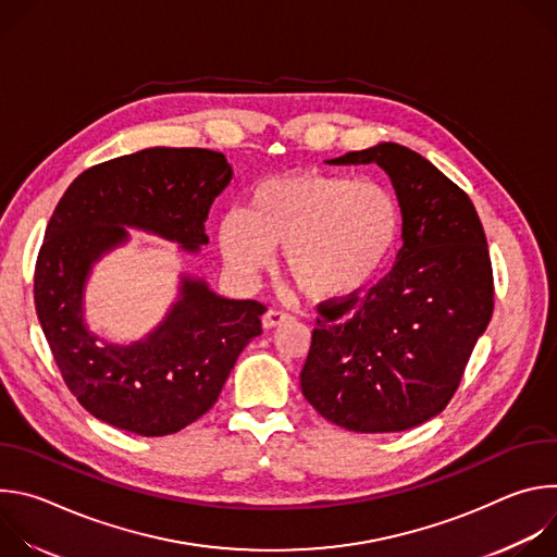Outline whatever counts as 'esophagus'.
Wrapping results in <instances>:
<instances>
[{
  "mask_svg": "<svg viewBox=\"0 0 557 557\" xmlns=\"http://www.w3.org/2000/svg\"><path fill=\"white\" fill-rule=\"evenodd\" d=\"M293 314L290 312H284V310H277V308H271L264 312L262 317V324L264 329H275V326H282L284 322H290Z\"/></svg>",
  "mask_w": 557,
  "mask_h": 557,
  "instance_id": "34e87169",
  "label": "esophagus"
}]
</instances>
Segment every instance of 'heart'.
<instances>
[{
	"label": "heart",
	"mask_w": 557,
	"mask_h": 557,
	"mask_svg": "<svg viewBox=\"0 0 557 557\" xmlns=\"http://www.w3.org/2000/svg\"><path fill=\"white\" fill-rule=\"evenodd\" d=\"M401 222V205L385 185L293 172L260 183L247 211H226L218 245L224 262L243 275L264 271L284 247V269L297 290L333 301L374 277L399 243Z\"/></svg>",
	"instance_id": "b5f03b06"
}]
</instances>
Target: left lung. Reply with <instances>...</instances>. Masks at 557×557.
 Segmentation results:
<instances>
[{
	"label": "left lung",
	"instance_id": "1",
	"mask_svg": "<svg viewBox=\"0 0 557 557\" xmlns=\"http://www.w3.org/2000/svg\"><path fill=\"white\" fill-rule=\"evenodd\" d=\"M329 163L385 170L404 213V247L379 284L320 310L301 392L344 430L404 432L445 410L492 320L487 237L469 196L404 145Z\"/></svg>",
	"mask_w": 557,
	"mask_h": 557
}]
</instances>
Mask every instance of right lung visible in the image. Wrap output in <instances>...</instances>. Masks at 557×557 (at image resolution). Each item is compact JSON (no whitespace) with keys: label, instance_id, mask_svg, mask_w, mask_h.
Instances as JSON below:
<instances>
[{"label":"right lung","instance_id":"1","mask_svg":"<svg viewBox=\"0 0 557 557\" xmlns=\"http://www.w3.org/2000/svg\"><path fill=\"white\" fill-rule=\"evenodd\" d=\"M228 181L220 151L151 147L86 170L59 200L35 264V308L67 389L92 417L140 436L181 432L213 408L237 355L262 335L264 304L218 297L194 280L140 344L101 346L84 326V282L127 237L121 224L196 251Z\"/></svg>","mask_w":557,"mask_h":557}]
</instances>
